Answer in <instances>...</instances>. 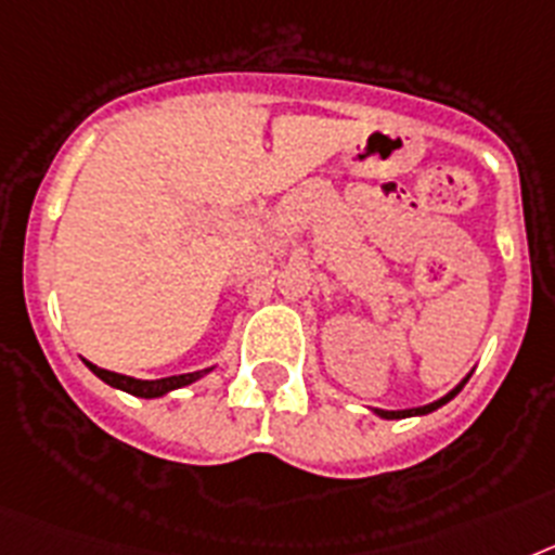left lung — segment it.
Wrapping results in <instances>:
<instances>
[{
    "label": "left lung",
    "mask_w": 555,
    "mask_h": 555,
    "mask_svg": "<svg viewBox=\"0 0 555 555\" xmlns=\"http://www.w3.org/2000/svg\"><path fill=\"white\" fill-rule=\"evenodd\" d=\"M464 383H466V379H464ZM464 383L457 385L455 391H450V393H447L444 399H438V402H433V404H424V408H411V411H377V413H379V416H383V418H408V416H424V413L436 411V408H441V404H444V402H450V399L455 397V393L461 391V388H464Z\"/></svg>",
    "instance_id": "8db88e82"
}]
</instances>
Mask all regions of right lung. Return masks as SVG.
<instances>
[{"label":"right lung","instance_id":"1","mask_svg":"<svg viewBox=\"0 0 555 555\" xmlns=\"http://www.w3.org/2000/svg\"><path fill=\"white\" fill-rule=\"evenodd\" d=\"M89 369L98 374L100 379H105L108 385L114 388H122V391L133 393V397H144V399H153V397H162L167 391H176L181 385H190L195 383L204 371H195V374H178V377H164V379H133V377H125V374H117V371H105L98 369V365H91Z\"/></svg>","mask_w":555,"mask_h":555}]
</instances>
